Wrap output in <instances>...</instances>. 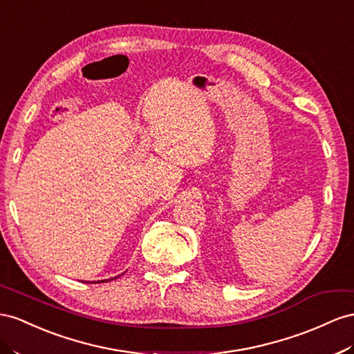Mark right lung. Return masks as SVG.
<instances>
[{
  "instance_id": "1",
  "label": "right lung",
  "mask_w": 354,
  "mask_h": 354,
  "mask_svg": "<svg viewBox=\"0 0 354 354\" xmlns=\"http://www.w3.org/2000/svg\"><path fill=\"white\" fill-rule=\"evenodd\" d=\"M114 279H118V277H114ZM114 279H110V280H114Z\"/></svg>"
}]
</instances>
